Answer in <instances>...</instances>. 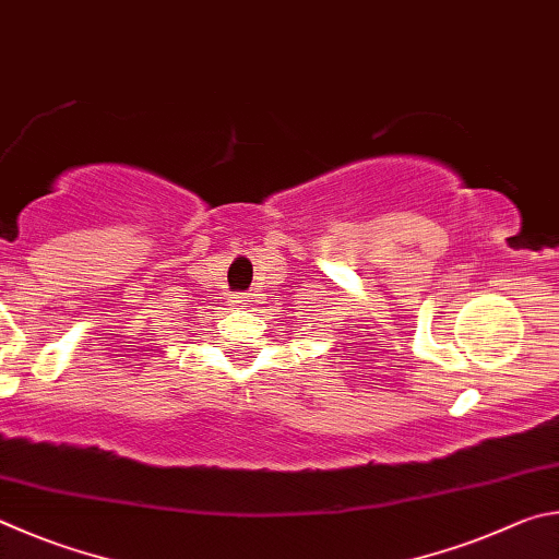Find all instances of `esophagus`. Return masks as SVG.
<instances>
[{
  "instance_id": "obj_1",
  "label": "esophagus",
  "mask_w": 559,
  "mask_h": 559,
  "mask_svg": "<svg viewBox=\"0 0 559 559\" xmlns=\"http://www.w3.org/2000/svg\"><path fill=\"white\" fill-rule=\"evenodd\" d=\"M235 301H238V305H242V301H248L245 297H235Z\"/></svg>"
}]
</instances>
